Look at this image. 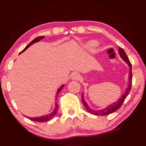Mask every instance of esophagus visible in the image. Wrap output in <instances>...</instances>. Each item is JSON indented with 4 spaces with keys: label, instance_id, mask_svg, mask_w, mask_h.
Instances as JSON below:
<instances>
[{
    "label": "esophagus",
    "instance_id": "1",
    "mask_svg": "<svg viewBox=\"0 0 146 146\" xmlns=\"http://www.w3.org/2000/svg\"><path fill=\"white\" fill-rule=\"evenodd\" d=\"M70 76H71V79L74 80H78L80 78V75L78 72H73Z\"/></svg>",
    "mask_w": 146,
    "mask_h": 146
}]
</instances>
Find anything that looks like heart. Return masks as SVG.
Instances as JSON below:
<instances>
[{"label":"heart","instance_id":"1","mask_svg":"<svg viewBox=\"0 0 146 146\" xmlns=\"http://www.w3.org/2000/svg\"><path fill=\"white\" fill-rule=\"evenodd\" d=\"M98 45L99 44L97 41L90 40L89 41V42L85 43V45H84V48H85V49H86L87 50L92 52V51H94V50L96 49V48L98 46Z\"/></svg>","mask_w":146,"mask_h":146}]
</instances>
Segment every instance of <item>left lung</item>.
I'll list each match as a JSON object with an SVG mask.
<instances>
[{
	"label": "left lung",
	"mask_w": 146,
	"mask_h": 146,
	"mask_svg": "<svg viewBox=\"0 0 146 146\" xmlns=\"http://www.w3.org/2000/svg\"><path fill=\"white\" fill-rule=\"evenodd\" d=\"M119 56L124 60V61L126 64L128 65V68H129V76H128V86L126 87V90H125L124 93L121 96V97L117 99V101L113 102L112 104L108 105L107 107L103 108L102 109H98V110H94V109H92V108H90V106L88 105V104L87 103L86 101L85 100L83 96V92L82 94V101H83V103L85 106V109H87V111H88L90 113L95 115H109L112 113H113L116 110H117L119 107H121V105L122 104L123 102L126 98L127 97V96L129 94L130 91L131 90V86H132V78H133V76H132V65L131 62H130L129 59H128L127 55H126L125 51L123 50L121 48L119 47Z\"/></svg>",
	"instance_id": "8db88e82"
}]
</instances>
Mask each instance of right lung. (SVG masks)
Masks as SVG:
<instances>
[{"label": "right lung", "instance_id": "1", "mask_svg": "<svg viewBox=\"0 0 146 146\" xmlns=\"http://www.w3.org/2000/svg\"><path fill=\"white\" fill-rule=\"evenodd\" d=\"M44 38V36H40V37H37V38L34 39L31 42H30L29 44V45H27V46L25 47V48L22 51V52H20V54H21V53H22L23 52H25V51L27 50V48H28L29 47H30L31 46L33 45V44H35V43L36 42H39L40 40H42V39ZM65 86L64 84H63L62 85H61V87H59V88H58L57 91H56V94H55V101H56V100L57 99V96L58 95H59L60 92H61V90H62V89L63 88V87ZM57 110H58V104L56 102H55L54 103V110H53L52 112L50 113H48L47 115H42V116H39V117H28V116H26L27 117L29 118V119H31V120L32 121H39V122H44V121H49L50 119H51L52 118L54 117V115H55L56 112H57Z\"/></svg>", "mask_w": 146, "mask_h": 146}]
</instances>
